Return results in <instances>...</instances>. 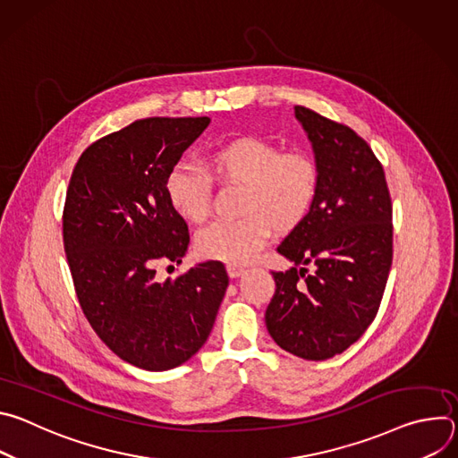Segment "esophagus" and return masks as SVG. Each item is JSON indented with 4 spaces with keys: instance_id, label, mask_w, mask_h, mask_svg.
<instances>
[{
    "instance_id": "1",
    "label": "esophagus",
    "mask_w": 458,
    "mask_h": 458,
    "mask_svg": "<svg viewBox=\"0 0 458 458\" xmlns=\"http://www.w3.org/2000/svg\"><path fill=\"white\" fill-rule=\"evenodd\" d=\"M226 270H228V276L232 277V279H235V277H239L242 272H244V267H239V265H228L226 267Z\"/></svg>"
}]
</instances>
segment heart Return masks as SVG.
<instances>
[{
  "label": "heart",
  "mask_w": 458,
  "mask_h": 458,
  "mask_svg": "<svg viewBox=\"0 0 458 458\" xmlns=\"http://www.w3.org/2000/svg\"><path fill=\"white\" fill-rule=\"evenodd\" d=\"M208 170L228 182L242 184L237 201L241 217L219 221L198 235V250L225 263H246L270 235L297 226L310 212L318 190V166L304 152H283L259 138L230 140L208 154ZM170 207L190 223H203L210 212V175L188 161L166 177Z\"/></svg>",
  "instance_id": "1"
}]
</instances>
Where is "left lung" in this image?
<instances>
[{"mask_svg": "<svg viewBox=\"0 0 458 458\" xmlns=\"http://www.w3.org/2000/svg\"><path fill=\"white\" fill-rule=\"evenodd\" d=\"M295 119L313 148L318 190L277 246L301 268L272 272L265 320L288 353L326 360L359 341L378 311L394 257L391 199L382 165L352 128L304 106Z\"/></svg>", "mask_w": 458, "mask_h": 458, "instance_id": "8db88e82", "label": "left lung"}]
</instances>
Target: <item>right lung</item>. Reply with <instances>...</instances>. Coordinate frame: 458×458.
Masks as SVG:
<instances>
[{
    "label": "right lung",
    "instance_id": "1",
    "mask_svg": "<svg viewBox=\"0 0 458 458\" xmlns=\"http://www.w3.org/2000/svg\"><path fill=\"white\" fill-rule=\"evenodd\" d=\"M208 117H147L92 143L63 210V242L83 313L123 360L148 371L181 366L207 343L228 288L219 260L156 279L190 242L166 199V177Z\"/></svg>",
    "mask_w": 458,
    "mask_h": 458
}]
</instances>
